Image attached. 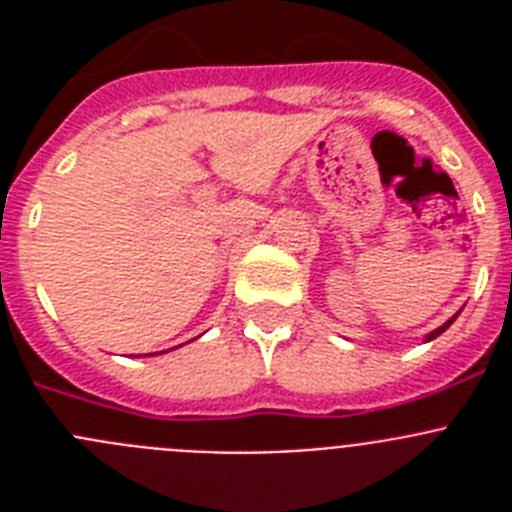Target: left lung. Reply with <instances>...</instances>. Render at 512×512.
I'll use <instances>...</instances> for the list:
<instances>
[{
    "label": "left lung",
    "instance_id": "8db88e82",
    "mask_svg": "<svg viewBox=\"0 0 512 512\" xmlns=\"http://www.w3.org/2000/svg\"><path fill=\"white\" fill-rule=\"evenodd\" d=\"M454 320H456V315H454V318H451V320H449V323H443V325H441V328H436V330H433V333H428V341H433V338H436V336H441L443 330L449 328V325H451V323H454Z\"/></svg>",
    "mask_w": 512,
    "mask_h": 512
}]
</instances>
